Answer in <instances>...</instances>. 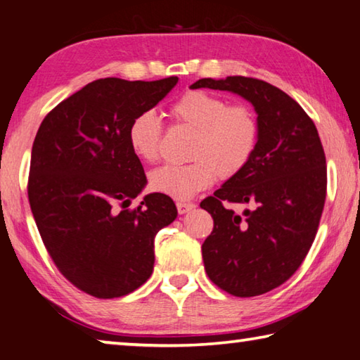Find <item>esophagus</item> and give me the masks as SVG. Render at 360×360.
<instances>
[{
	"instance_id": "34e87169",
	"label": "esophagus",
	"mask_w": 360,
	"mask_h": 360,
	"mask_svg": "<svg viewBox=\"0 0 360 360\" xmlns=\"http://www.w3.org/2000/svg\"><path fill=\"white\" fill-rule=\"evenodd\" d=\"M176 208H178L179 214H186V212L192 211V210L195 208V203H191V202H178V203H176Z\"/></svg>"
}]
</instances>
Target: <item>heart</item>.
I'll use <instances>...</instances> for the list:
<instances>
[{
	"label": "heart",
	"instance_id": "1",
	"mask_svg": "<svg viewBox=\"0 0 360 360\" xmlns=\"http://www.w3.org/2000/svg\"><path fill=\"white\" fill-rule=\"evenodd\" d=\"M181 125L195 130L187 165H163L149 176L152 191L176 200H187L219 179L245 172L260 141L257 114L245 103L230 105L224 96L206 90H187L169 106ZM163 125L154 111H141L127 129L133 155L155 162L160 155Z\"/></svg>",
	"mask_w": 360,
	"mask_h": 360
}]
</instances>
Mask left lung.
Listing matches in <instances>:
<instances>
[{"mask_svg": "<svg viewBox=\"0 0 360 360\" xmlns=\"http://www.w3.org/2000/svg\"><path fill=\"white\" fill-rule=\"evenodd\" d=\"M192 89L229 90L252 103L260 141L245 172L200 206L214 229L202 246L206 275L235 297H255L294 275L318 233L327 167L318 129L281 89L245 76L200 79ZM224 202H251L236 215Z\"/></svg>", "mask_w": 360, "mask_h": 360, "instance_id": "left-lung-1", "label": "left lung"}]
</instances>
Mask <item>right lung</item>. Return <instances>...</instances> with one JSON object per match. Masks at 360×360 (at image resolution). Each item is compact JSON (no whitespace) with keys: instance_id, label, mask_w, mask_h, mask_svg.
I'll return each instance as SVG.
<instances>
[{"instance_id":"add662e5","label":"right lung","mask_w":360,"mask_h":360,"mask_svg":"<svg viewBox=\"0 0 360 360\" xmlns=\"http://www.w3.org/2000/svg\"><path fill=\"white\" fill-rule=\"evenodd\" d=\"M178 84L98 79L52 109L36 133L28 200L42 243L58 271L96 298L127 295L148 281L154 238L178 210L168 195L149 193L127 129Z\"/></svg>"}]
</instances>
